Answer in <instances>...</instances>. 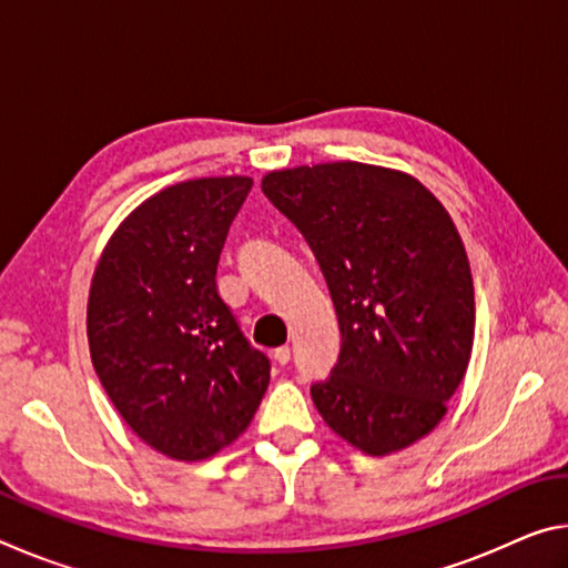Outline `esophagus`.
Wrapping results in <instances>:
<instances>
[{"mask_svg":"<svg viewBox=\"0 0 568 568\" xmlns=\"http://www.w3.org/2000/svg\"><path fill=\"white\" fill-rule=\"evenodd\" d=\"M273 358L277 365H287L291 363V348H287V345H281V348L273 351Z\"/></svg>","mask_w":568,"mask_h":568,"instance_id":"1","label":"esophagus"}]
</instances>
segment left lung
<instances>
[{"instance_id":"1","label":"left lung","mask_w":568,"mask_h":568,"mask_svg":"<svg viewBox=\"0 0 568 568\" xmlns=\"http://www.w3.org/2000/svg\"><path fill=\"white\" fill-rule=\"evenodd\" d=\"M263 192L301 230L341 325L311 396L355 448L386 456L438 426L474 345V277L454 220L403 172L328 162L271 172Z\"/></svg>"}]
</instances>
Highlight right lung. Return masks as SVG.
<instances>
[{"label":"right lung","mask_w":568,"mask_h":568,"mask_svg":"<svg viewBox=\"0 0 568 568\" xmlns=\"http://www.w3.org/2000/svg\"><path fill=\"white\" fill-rule=\"evenodd\" d=\"M253 180L205 178L165 187L118 227L92 277V365L124 423L178 460L233 444L271 383L217 291L227 230Z\"/></svg>","instance_id":"1"}]
</instances>
